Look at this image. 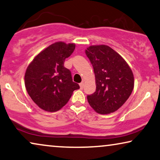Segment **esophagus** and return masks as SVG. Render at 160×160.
<instances>
[{
	"mask_svg": "<svg viewBox=\"0 0 160 160\" xmlns=\"http://www.w3.org/2000/svg\"><path fill=\"white\" fill-rule=\"evenodd\" d=\"M79 86H80V88L81 89H83V88H84V82H82V83H80L79 84Z\"/></svg>",
	"mask_w": 160,
	"mask_h": 160,
	"instance_id": "obj_1",
	"label": "esophagus"
}]
</instances>
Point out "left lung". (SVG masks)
<instances>
[{
    "label": "left lung",
    "instance_id": "obj_1",
    "mask_svg": "<svg viewBox=\"0 0 160 160\" xmlns=\"http://www.w3.org/2000/svg\"><path fill=\"white\" fill-rule=\"evenodd\" d=\"M85 53L93 66L96 91L87 96L90 106L99 114L113 112L126 102L134 87L131 69L108 45H92Z\"/></svg>",
    "mask_w": 160,
    "mask_h": 160
}]
</instances>
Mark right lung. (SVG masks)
I'll use <instances>...</instances> for the list:
<instances>
[{
  "label": "right lung",
  "mask_w": 160,
  "mask_h": 160,
  "mask_svg": "<svg viewBox=\"0 0 160 160\" xmlns=\"http://www.w3.org/2000/svg\"><path fill=\"white\" fill-rule=\"evenodd\" d=\"M75 44L57 42L33 59L24 76L27 91L39 108L55 112L68 102L79 85L73 82L64 61L74 51Z\"/></svg>",
  "instance_id": "obj_1"
}]
</instances>
